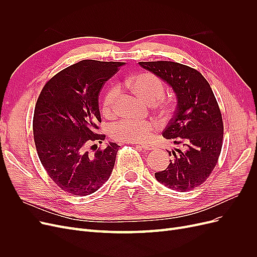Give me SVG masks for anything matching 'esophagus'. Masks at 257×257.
<instances>
[{"instance_id":"34e87169","label":"esophagus","mask_w":257,"mask_h":257,"mask_svg":"<svg viewBox=\"0 0 257 257\" xmlns=\"http://www.w3.org/2000/svg\"><path fill=\"white\" fill-rule=\"evenodd\" d=\"M141 148L144 151H150V150L154 149V146L151 144H145V145H142Z\"/></svg>"}]
</instances>
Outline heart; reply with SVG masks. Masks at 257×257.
<instances>
[{
  "mask_svg": "<svg viewBox=\"0 0 257 257\" xmlns=\"http://www.w3.org/2000/svg\"><path fill=\"white\" fill-rule=\"evenodd\" d=\"M126 84L135 94L148 103H154L165 91L163 80L153 73H141L130 77ZM119 95V89L115 84L108 88L102 100V111L106 116H112L115 112V102ZM158 108L163 114H168L172 110V103L168 99L162 98ZM155 123L148 120L122 119L110 127V135L115 141L143 143L150 137L155 130Z\"/></svg>",
  "mask_w": 257,
  "mask_h": 257,
  "instance_id": "1",
  "label": "heart"
}]
</instances>
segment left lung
Wrapping results in <instances>:
<instances>
[{
    "instance_id": "left-lung-1",
    "label": "left lung",
    "mask_w": 257,
    "mask_h": 257,
    "mask_svg": "<svg viewBox=\"0 0 257 257\" xmlns=\"http://www.w3.org/2000/svg\"><path fill=\"white\" fill-rule=\"evenodd\" d=\"M139 65L166 81L178 100L163 137L173 139L182 149L173 151L168 167L155 173V178L178 192L195 189L213 172L223 145L222 113L212 89L197 69L188 65L170 61L139 62Z\"/></svg>"
}]
</instances>
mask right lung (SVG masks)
Instances as JSON below:
<instances>
[{"label":"right lung","mask_w":257,"mask_h":257,"mask_svg":"<svg viewBox=\"0 0 257 257\" xmlns=\"http://www.w3.org/2000/svg\"><path fill=\"white\" fill-rule=\"evenodd\" d=\"M123 62L83 60L50 78L34 109L33 134L38 158L51 180L76 196L96 192L110 177L119 147L105 149L98 94Z\"/></svg>","instance_id":"add662e5"}]
</instances>
